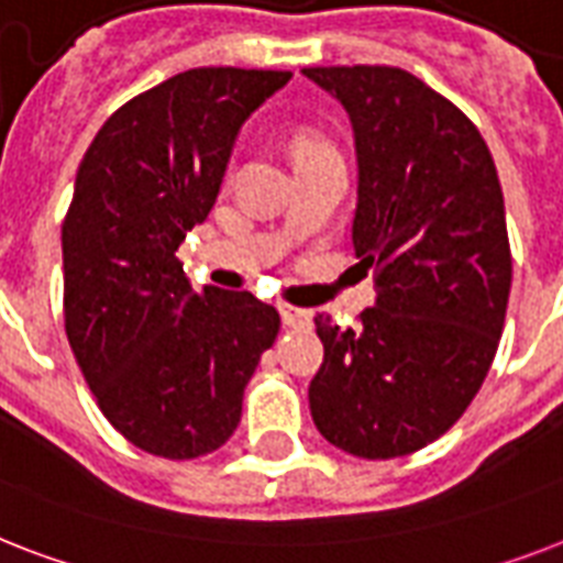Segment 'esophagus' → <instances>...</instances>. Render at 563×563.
I'll return each instance as SVG.
<instances>
[{"mask_svg":"<svg viewBox=\"0 0 563 563\" xmlns=\"http://www.w3.org/2000/svg\"><path fill=\"white\" fill-rule=\"evenodd\" d=\"M280 314H283V323L291 329L312 327V312H309V309H297V306L291 303H280Z\"/></svg>","mask_w":563,"mask_h":563,"instance_id":"esophagus-1","label":"esophagus"}]
</instances>
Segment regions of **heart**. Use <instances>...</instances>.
Instances as JSON below:
<instances>
[{"instance_id": "heart-1", "label": "heart", "mask_w": 563, "mask_h": 563, "mask_svg": "<svg viewBox=\"0 0 563 563\" xmlns=\"http://www.w3.org/2000/svg\"><path fill=\"white\" fill-rule=\"evenodd\" d=\"M321 150H332V144H329L327 139H321V135H314V132H300V135H295V141H291V153H295V158L309 153H321Z\"/></svg>"}]
</instances>
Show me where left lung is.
<instances>
[{
  "label": "left lung",
  "mask_w": 563,
  "mask_h": 563,
  "mask_svg": "<svg viewBox=\"0 0 563 563\" xmlns=\"http://www.w3.org/2000/svg\"><path fill=\"white\" fill-rule=\"evenodd\" d=\"M303 75L353 121V245L378 295L358 329L314 318L323 364L309 408L346 454H413L465 413L500 344L511 289L500 178L477 126L405 68Z\"/></svg>",
  "instance_id": "left-lung-1"
}]
</instances>
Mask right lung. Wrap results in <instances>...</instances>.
Instances as JSON below:
<instances>
[{
	"label": "right lung",
	"mask_w": 563,
	"mask_h": 563,
	"mask_svg": "<svg viewBox=\"0 0 563 563\" xmlns=\"http://www.w3.org/2000/svg\"><path fill=\"white\" fill-rule=\"evenodd\" d=\"M291 71L190 68L109 115L63 219L66 335L123 440L167 460L225 445L280 332L251 291H196L176 251L217 202L236 132Z\"/></svg>",
	"instance_id": "add662e5"
}]
</instances>
